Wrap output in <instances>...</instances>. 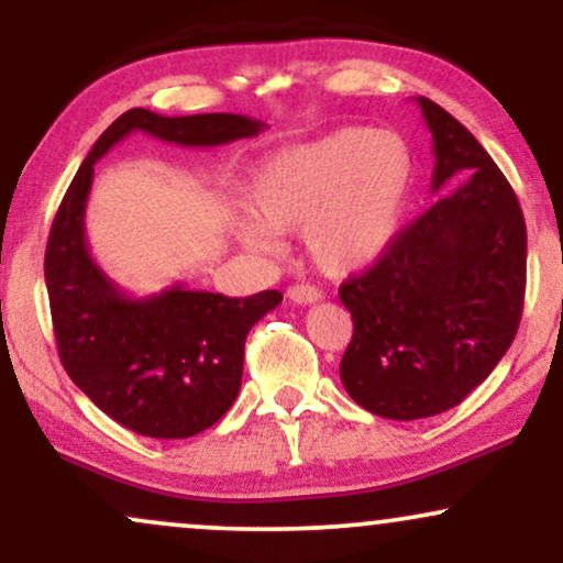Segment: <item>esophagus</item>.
I'll return each mask as SVG.
<instances>
[{"label":"esophagus","mask_w":563,"mask_h":563,"mask_svg":"<svg viewBox=\"0 0 563 563\" xmlns=\"http://www.w3.org/2000/svg\"><path fill=\"white\" fill-rule=\"evenodd\" d=\"M288 299L294 303H314L322 299V290H318L314 286H290Z\"/></svg>","instance_id":"esophagus-1"}]
</instances>
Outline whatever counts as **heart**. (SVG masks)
<instances>
[{"label": "heart", "instance_id": "1", "mask_svg": "<svg viewBox=\"0 0 563 563\" xmlns=\"http://www.w3.org/2000/svg\"><path fill=\"white\" fill-rule=\"evenodd\" d=\"M416 151L399 132L344 126L280 147L249 179L254 214L232 219L238 241L273 254L277 232L301 230L303 249L325 275L376 264L402 228L416 190Z\"/></svg>", "mask_w": 563, "mask_h": 563}]
</instances>
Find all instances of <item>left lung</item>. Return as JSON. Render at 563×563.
I'll return each instance as SVG.
<instances>
[{
  "label": "left lung",
  "instance_id": "1",
  "mask_svg": "<svg viewBox=\"0 0 563 563\" xmlns=\"http://www.w3.org/2000/svg\"><path fill=\"white\" fill-rule=\"evenodd\" d=\"M416 102L434 140L431 190L442 196L339 288L354 322L341 384L391 421L461 405L508 352L527 286V228L514 187L461 121L429 97Z\"/></svg>",
  "mask_w": 563,
  "mask_h": 563
}]
</instances>
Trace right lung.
Here are the masks:
<instances>
[{"label":"right lung","instance_id":"1","mask_svg":"<svg viewBox=\"0 0 563 563\" xmlns=\"http://www.w3.org/2000/svg\"><path fill=\"white\" fill-rule=\"evenodd\" d=\"M267 124L238 113H121L76 172L49 230L44 280L57 354L79 389L115 423L153 439H187L235 402L245 335L283 301L280 290L230 299L174 283L129 296L92 260L84 230L95 164L132 132L183 147L256 137Z\"/></svg>","mask_w":563,"mask_h":563}]
</instances>
